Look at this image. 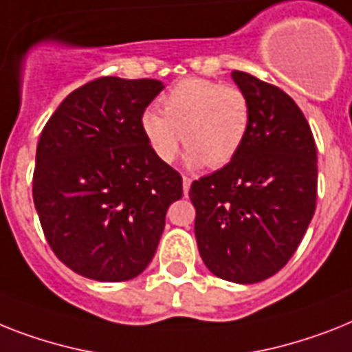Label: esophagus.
Here are the masks:
<instances>
[{"mask_svg": "<svg viewBox=\"0 0 352 352\" xmlns=\"http://www.w3.org/2000/svg\"><path fill=\"white\" fill-rule=\"evenodd\" d=\"M190 186H191V177H188V175L182 177V190H184V195H188V191H190Z\"/></svg>", "mask_w": 352, "mask_h": 352, "instance_id": "obj_1", "label": "esophagus"}]
</instances>
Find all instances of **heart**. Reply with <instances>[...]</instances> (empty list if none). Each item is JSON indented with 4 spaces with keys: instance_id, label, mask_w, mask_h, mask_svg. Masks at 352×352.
I'll use <instances>...</instances> for the list:
<instances>
[{
    "instance_id": "b5f03b06",
    "label": "heart",
    "mask_w": 352,
    "mask_h": 352,
    "mask_svg": "<svg viewBox=\"0 0 352 352\" xmlns=\"http://www.w3.org/2000/svg\"><path fill=\"white\" fill-rule=\"evenodd\" d=\"M162 110L146 108L139 126L151 153L173 162L182 137L191 166L219 170L241 151L251 122V104L244 90L233 85L188 77L162 97Z\"/></svg>"
}]
</instances>
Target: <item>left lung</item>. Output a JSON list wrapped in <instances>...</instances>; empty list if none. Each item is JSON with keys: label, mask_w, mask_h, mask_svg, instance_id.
Instances as JSON below:
<instances>
[{"label": "left lung", "mask_w": 352, "mask_h": 352, "mask_svg": "<svg viewBox=\"0 0 352 352\" xmlns=\"http://www.w3.org/2000/svg\"><path fill=\"white\" fill-rule=\"evenodd\" d=\"M250 99L251 122L239 155L190 188L206 267L236 284L278 273L316 210L318 166L309 122L282 88L231 72Z\"/></svg>", "instance_id": "left-lung-1"}]
</instances>
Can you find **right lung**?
<instances>
[{"label": "right lung", "instance_id": "obj_1", "mask_svg": "<svg viewBox=\"0 0 352 352\" xmlns=\"http://www.w3.org/2000/svg\"><path fill=\"white\" fill-rule=\"evenodd\" d=\"M157 79L99 77L74 90L41 131L32 197L48 245L77 275L124 282L146 270L182 177L161 162L139 119Z\"/></svg>", "mask_w": 352, "mask_h": 352}]
</instances>
